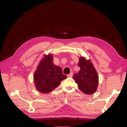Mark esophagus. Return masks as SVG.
<instances>
[{
	"label": "esophagus",
	"mask_w": 127,
	"mask_h": 127,
	"mask_svg": "<svg viewBox=\"0 0 127 127\" xmlns=\"http://www.w3.org/2000/svg\"><path fill=\"white\" fill-rule=\"evenodd\" d=\"M67 76H68V77H71L72 76V72H70L69 74H68V75H67Z\"/></svg>",
	"instance_id": "obj_1"
}]
</instances>
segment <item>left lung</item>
<instances>
[{"label":"left lung","mask_w":127,"mask_h":127,"mask_svg":"<svg viewBox=\"0 0 127 127\" xmlns=\"http://www.w3.org/2000/svg\"><path fill=\"white\" fill-rule=\"evenodd\" d=\"M78 65L80 70L73 75L74 79L80 90L86 94H91L96 91L98 86V75L90 60L80 57Z\"/></svg>","instance_id":"obj_1"}]
</instances>
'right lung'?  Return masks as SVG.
Wrapping results in <instances>:
<instances>
[{"mask_svg": "<svg viewBox=\"0 0 127 127\" xmlns=\"http://www.w3.org/2000/svg\"><path fill=\"white\" fill-rule=\"evenodd\" d=\"M66 79L62 70L53 63L52 55H45L35 71L34 81L36 89L42 93L51 92Z\"/></svg>", "mask_w": 127, "mask_h": 127, "instance_id": "add662e5", "label": "right lung"}]
</instances>
